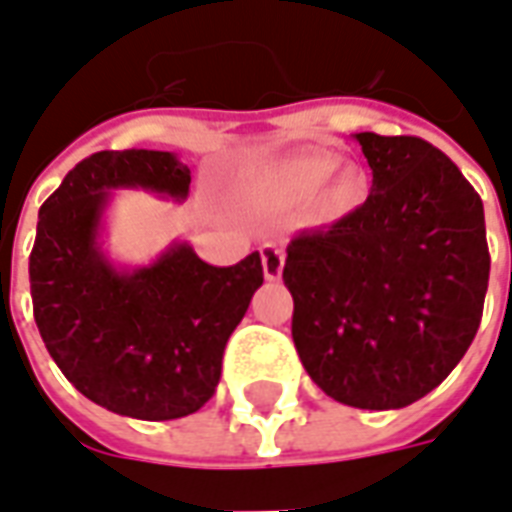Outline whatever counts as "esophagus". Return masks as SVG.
Segmentation results:
<instances>
[{
	"label": "esophagus",
	"mask_w": 512,
	"mask_h": 512,
	"mask_svg": "<svg viewBox=\"0 0 512 512\" xmlns=\"http://www.w3.org/2000/svg\"><path fill=\"white\" fill-rule=\"evenodd\" d=\"M260 260H263V274L266 279H279L282 277V266H285V252L277 244H263L260 246Z\"/></svg>",
	"instance_id": "esophagus-1"
}]
</instances>
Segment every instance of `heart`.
<instances>
[{"label":"heart","instance_id":"obj_1","mask_svg":"<svg viewBox=\"0 0 512 512\" xmlns=\"http://www.w3.org/2000/svg\"><path fill=\"white\" fill-rule=\"evenodd\" d=\"M340 158L329 150H307L299 153L274 172L268 180V197L285 205H299L312 200L318 191V213L323 219H340L365 200V178L354 167L333 172Z\"/></svg>","mask_w":512,"mask_h":512}]
</instances>
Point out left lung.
Segmentation results:
<instances>
[{"label": "left lung", "instance_id": "left-lung-1", "mask_svg": "<svg viewBox=\"0 0 512 512\" xmlns=\"http://www.w3.org/2000/svg\"><path fill=\"white\" fill-rule=\"evenodd\" d=\"M373 189L326 230L296 235L282 279L304 370L337 403L411 406L469 351L491 257L480 194L419 136L356 134Z\"/></svg>", "mask_w": 512, "mask_h": 512}]
</instances>
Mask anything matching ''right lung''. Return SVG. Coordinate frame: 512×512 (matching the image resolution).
Here are the masks:
<instances>
[{"label": "right lung", "instance_id": "add662e5", "mask_svg": "<svg viewBox=\"0 0 512 512\" xmlns=\"http://www.w3.org/2000/svg\"><path fill=\"white\" fill-rule=\"evenodd\" d=\"M191 172L164 150H101L40 205L29 255L35 323L65 378L115 414L189 417L216 392L224 345L263 285L260 252L219 268L172 244L120 271L98 246L112 189L186 200Z\"/></svg>", "mask_w": 512, "mask_h": 512}]
</instances>
